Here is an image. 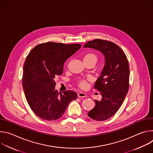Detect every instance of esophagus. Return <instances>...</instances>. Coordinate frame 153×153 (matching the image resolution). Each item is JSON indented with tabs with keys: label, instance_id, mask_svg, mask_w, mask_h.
I'll list each match as a JSON object with an SVG mask.
<instances>
[{
	"label": "esophagus",
	"instance_id": "obj_1",
	"mask_svg": "<svg viewBox=\"0 0 153 153\" xmlns=\"http://www.w3.org/2000/svg\"><path fill=\"white\" fill-rule=\"evenodd\" d=\"M78 96L79 97H86V94L85 93L80 91V92L78 93Z\"/></svg>",
	"mask_w": 153,
	"mask_h": 153
}]
</instances>
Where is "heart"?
Wrapping results in <instances>:
<instances>
[{"instance_id":"heart-1","label":"heart","mask_w":153,"mask_h":153,"mask_svg":"<svg viewBox=\"0 0 153 153\" xmlns=\"http://www.w3.org/2000/svg\"><path fill=\"white\" fill-rule=\"evenodd\" d=\"M83 60H94L96 62L97 57L96 55L93 53H88L85 56ZM78 85L82 88H86L88 86V82L85 79H81L78 82Z\"/></svg>"}]
</instances>
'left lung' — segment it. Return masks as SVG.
Listing matches in <instances>:
<instances>
[{
  "instance_id": "8db88e82",
  "label": "left lung",
  "mask_w": 153,
  "mask_h": 153,
  "mask_svg": "<svg viewBox=\"0 0 153 153\" xmlns=\"http://www.w3.org/2000/svg\"><path fill=\"white\" fill-rule=\"evenodd\" d=\"M83 48L99 50L105 56V66L94 85V88L101 92L102 98L100 100H94L96 105L88 113L91 119L103 121L117 113L128 93V61L123 51L110 41L94 39L85 43Z\"/></svg>"
}]
</instances>
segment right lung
Segmentation results:
<instances>
[{
  "mask_svg": "<svg viewBox=\"0 0 153 153\" xmlns=\"http://www.w3.org/2000/svg\"><path fill=\"white\" fill-rule=\"evenodd\" d=\"M81 45L47 42L36 46L27 56L24 65L22 85L27 102L40 118L56 120L60 118L77 94L55 90L54 78L63 73V64L77 51Z\"/></svg>",
  "mask_w": 153,
  "mask_h": 153,
  "instance_id": "1",
  "label": "right lung"
}]
</instances>
